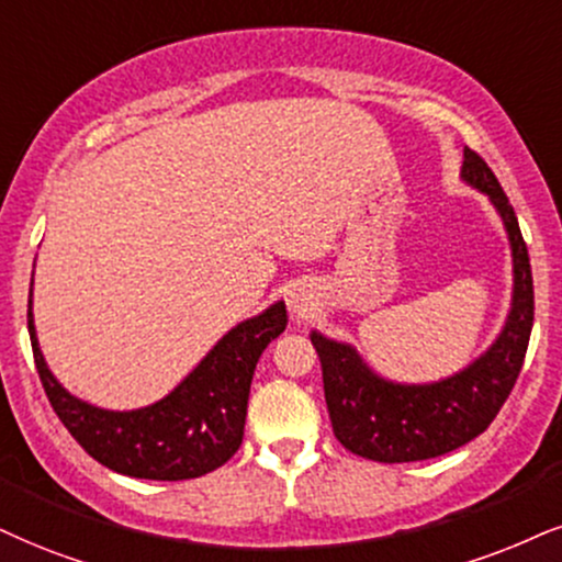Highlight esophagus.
I'll list each match as a JSON object with an SVG mask.
<instances>
[{"instance_id":"1","label":"esophagus","mask_w":562,"mask_h":562,"mask_svg":"<svg viewBox=\"0 0 562 562\" xmlns=\"http://www.w3.org/2000/svg\"><path fill=\"white\" fill-rule=\"evenodd\" d=\"M286 304H289V313L296 317H304L315 307V292L307 286V283H292V286L286 289Z\"/></svg>"}]
</instances>
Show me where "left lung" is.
<instances>
[{
    "instance_id": "obj_1",
    "label": "left lung",
    "mask_w": 562,
    "mask_h": 562,
    "mask_svg": "<svg viewBox=\"0 0 562 562\" xmlns=\"http://www.w3.org/2000/svg\"><path fill=\"white\" fill-rule=\"evenodd\" d=\"M461 179L490 198L514 258L510 310L487 351L435 383H393L378 375L351 344L317 330L310 334L321 357L325 404L336 438L362 459L425 461L467 446L497 417L521 372L535 325V283L526 241L501 182L472 148H463Z\"/></svg>"
}]
</instances>
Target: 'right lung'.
Masks as SVG:
<instances>
[{"mask_svg":"<svg viewBox=\"0 0 562 562\" xmlns=\"http://www.w3.org/2000/svg\"><path fill=\"white\" fill-rule=\"evenodd\" d=\"M281 300L226 330L213 349L187 372L175 391L156 404L114 412L88 404L67 391L41 355L33 323V279L27 296V334L33 359L61 425L88 456L116 474L137 480H195L237 453L245 435L247 398L255 367L266 346L286 328Z\"/></svg>","mask_w":562,"mask_h":562,"instance_id":"1","label":"right lung"}]
</instances>
